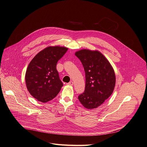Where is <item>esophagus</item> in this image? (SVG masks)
Here are the masks:
<instances>
[{"instance_id": "1", "label": "esophagus", "mask_w": 147, "mask_h": 147, "mask_svg": "<svg viewBox=\"0 0 147 147\" xmlns=\"http://www.w3.org/2000/svg\"><path fill=\"white\" fill-rule=\"evenodd\" d=\"M67 84H68L69 86H72V85H73V82L70 81V82H69L68 83H67Z\"/></svg>"}]
</instances>
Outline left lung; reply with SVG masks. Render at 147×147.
Instances as JSON below:
<instances>
[{
	"label": "left lung",
	"mask_w": 147,
	"mask_h": 147,
	"mask_svg": "<svg viewBox=\"0 0 147 147\" xmlns=\"http://www.w3.org/2000/svg\"><path fill=\"white\" fill-rule=\"evenodd\" d=\"M75 55L81 61L86 77L85 90L78 99L86 108H96L113 93L115 84L114 70L98 51L82 49Z\"/></svg>",
	"instance_id": "1"
}]
</instances>
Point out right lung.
<instances>
[{
	"instance_id": "right-lung-1",
	"label": "right lung",
	"mask_w": 147,
	"mask_h": 147,
	"mask_svg": "<svg viewBox=\"0 0 147 147\" xmlns=\"http://www.w3.org/2000/svg\"><path fill=\"white\" fill-rule=\"evenodd\" d=\"M67 49L49 47L39 52L29 63L25 74L28 90L34 98L46 102L55 98L63 83L56 69L58 61Z\"/></svg>"
}]
</instances>
